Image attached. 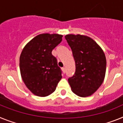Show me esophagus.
<instances>
[{
  "mask_svg": "<svg viewBox=\"0 0 123 123\" xmlns=\"http://www.w3.org/2000/svg\"><path fill=\"white\" fill-rule=\"evenodd\" d=\"M62 72L64 74L65 73V72H66V69H65L64 68H62Z\"/></svg>",
  "mask_w": 123,
  "mask_h": 123,
  "instance_id": "1",
  "label": "esophagus"
}]
</instances>
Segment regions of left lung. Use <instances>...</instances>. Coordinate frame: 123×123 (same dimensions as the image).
Listing matches in <instances>:
<instances>
[{
	"label": "left lung",
	"mask_w": 123,
	"mask_h": 123,
	"mask_svg": "<svg viewBox=\"0 0 123 123\" xmlns=\"http://www.w3.org/2000/svg\"><path fill=\"white\" fill-rule=\"evenodd\" d=\"M65 38L72 49L75 63V72L68 79L71 90L81 97L92 95L104 80L105 54L101 47L87 36L70 34Z\"/></svg>",
	"instance_id": "1"
}]
</instances>
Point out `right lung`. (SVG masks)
Masks as SVG:
<instances>
[{
  "label": "right lung",
  "mask_w": 123,
  "mask_h": 123,
  "mask_svg": "<svg viewBox=\"0 0 123 123\" xmlns=\"http://www.w3.org/2000/svg\"><path fill=\"white\" fill-rule=\"evenodd\" d=\"M62 35H37L23 48L20 57L22 80L28 89L38 97H46L55 91L62 79L61 70L52 51L62 41Z\"/></svg>",
  "instance_id": "add662e5"
}]
</instances>
